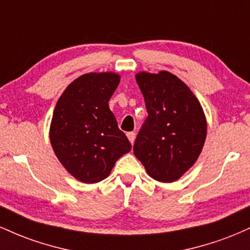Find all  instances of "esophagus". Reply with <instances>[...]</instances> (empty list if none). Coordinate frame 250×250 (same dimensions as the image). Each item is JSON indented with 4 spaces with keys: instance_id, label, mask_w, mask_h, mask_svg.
<instances>
[{
    "instance_id": "34e87169",
    "label": "esophagus",
    "mask_w": 250,
    "mask_h": 250,
    "mask_svg": "<svg viewBox=\"0 0 250 250\" xmlns=\"http://www.w3.org/2000/svg\"><path fill=\"white\" fill-rule=\"evenodd\" d=\"M127 136H128V140H129V141H130L131 145H133L134 141H135V136H136V134H135L134 131H130V133H128V134H127Z\"/></svg>"
}]
</instances>
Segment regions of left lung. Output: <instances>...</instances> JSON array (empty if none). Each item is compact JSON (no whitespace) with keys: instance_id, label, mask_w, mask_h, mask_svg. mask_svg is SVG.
<instances>
[{"instance_id":"left-lung-1","label":"left lung","mask_w":250,"mask_h":250,"mask_svg":"<svg viewBox=\"0 0 250 250\" xmlns=\"http://www.w3.org/2000/svg\"><path fill=\"white\" fill-rule=\"evenodd\" d=\"M148 117L137 134L134 154L148 175L160 182L179 180L199 159L207 120L185 82L169 71L137 73Z\"/></svg>"}]
</instances>
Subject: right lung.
<instances>
[{
	"instance_id": "1",
	"label": "right lung",
	"mask_w": 250,
	"mask_h": 250,
	"mask_svg": "<svg viewBox=\"0 0 250 250\" xmlns=\"http://www.w3.org/2000/svg\"><path fill=\"white\" fill-rule=\"evenodd\" d=\"M119 83L113 71L84 74L65 88L54 109L51 147L68 173L83 183L104 180L131 149L108 104Z\"/></svg>"
}]
</instances>
